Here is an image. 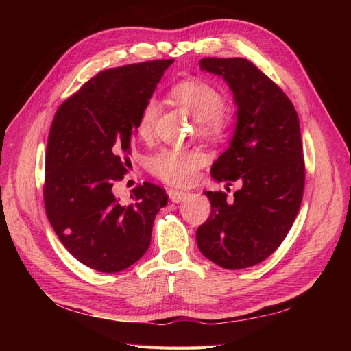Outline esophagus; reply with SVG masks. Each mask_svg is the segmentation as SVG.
I'll return each instance as SVG.
<instances>
[{
    "mask_svg": "<svg viewBox=\"0 0 351 351\" xmlns=\"http://www.w3.org/2000/svg\"><path fill=\"white\" fill-rule=\"evenodd\" d=\"M167 195H169V197H170V200L173 204H180V202H182V200L189 196V193L187 191H181V190H173V189H170L169 191H167Z\"/></svg>",
    "mask_w": 351,
    "mask_h": 351,
    "instance_id": "obj_1",
    "label": "esophagus"
}]
</instances>
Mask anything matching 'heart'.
<instances>
[{
    "label": "heart",
    "instance_id": "obj_1",
    "mask_svg": "<svg viewBox=\"0 0 351 351\" xmlns=\"http://www.w3.org/2000/svg\"><path fill=\"white\" fill-rule=\"evenodd\" d=\"M171 96L200 122V131L208 136L220 134L223 130L220 114L225 107V101L213 86L205 81L187 80L171 88ZM158 110V101L154 98L146 101L137 121V132L140 137H147L152 132ZM206 156L199 149H161L149 158L147 167L151 173L162 182L185 187L195 182L197 170L204 166Z\"/></svg>",
    "mask_w": 351,
    "mask_h": 351
}]
</instances>
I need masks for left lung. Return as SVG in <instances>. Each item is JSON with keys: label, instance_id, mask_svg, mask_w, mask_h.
<instances>
[{"label": "left lung", "instance_id": "1", "mask_svg": "<svg viewBox=\"0 0 351 351\" xmlns=\"http://www.w3.org/2000/svg\"><path fill=\"white\" fill-rule=\"evenodd\" d=\"M200 71L226 81L237 123L229 147L213 164L217 182L238 181L226 193L205 191L211 215L197 228L202 255L228 270L263 263L285 240L299 213L304 161L299 116L288 96L245 58H202Z\"/></svg>", "mask_w": 351, "mask_h": 351}]
</instances>
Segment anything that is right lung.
I'll return each instance as SVG.
<instances>
[{
	"mask_svg": "<svg viewBox=\"0 0 351 351\" xmlns=\"http://www.w3.org/2000/svg\"><path fill=\"white\" fill-rule=\"evenodd\" d=\"M173 60L107 69L88 80L57 110L45 156L48 220L80 263L117 273L145 255L166 191L143 182L122 205L113 184L130 167L140 111Z\"/></svg>",
	"mask_w": 351,
	"mask_h": 351,
	"instance_id": "obj_1",
	"label": "right lung"
}]
</instances>
